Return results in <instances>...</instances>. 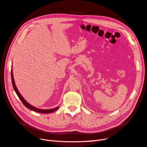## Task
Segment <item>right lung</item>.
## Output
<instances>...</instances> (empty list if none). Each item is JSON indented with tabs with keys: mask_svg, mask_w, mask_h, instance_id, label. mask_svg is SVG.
I'll use <instances>...</instances> for the list:
<instances>
[{
	"mask_svg": "<svg viewBox=\"0 0 147 147\" xmlns=\"http://www.w3.org/2000/svg\"><path fill=\"white\" fill-rule=\"evenodd\" d=\"M11 82H12V85H13V89L16 92V94H17L18 97H19V98L20 99L21 101H22V102L23 103V104L26 107V108L30 109V110H32V111H35L36 112H39V113H52L53 111H56L58 107H57V108H55L53 109H51V110H41V109H38V108H36L34 107L31 106V105H29L28 102H26V101H25V100L23 98V97L22 96V95H21L20 94L19 91L18 90L17 88H16V86H15V81H14V79H13V72H12V69H11Z\"/></svg>",
	"mask_w": 147,
	"mask_h": 147,
	"instance_id": "add662e5",
	"label": "right lung"
}]
</instances>
